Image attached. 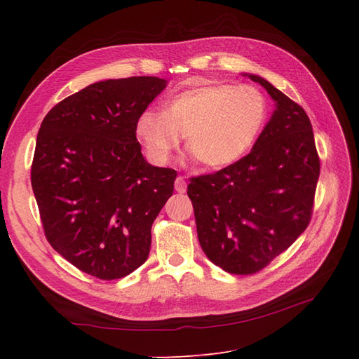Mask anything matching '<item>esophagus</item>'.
Instances as JSON below:
<instances>
[{
	"label": "esophagus",
	"mask_w": 359,
	"mask_h": 359,
	"mask_svg": "<svg viewBox=\"0 0 359 359\" xmlns=\"http://www.w3.org/2000/svg\"><path fill=\"white\" fill-rule=\"evenodd\" d=\"M174 188H175V191H177V193H185L187 191V182H185L184 177H182V175H179V177L175 179Z\"/></svg>",
	"instance_id": "obj_1"
}]
</instances>
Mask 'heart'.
Instances as JSON below:
<instances>
[{
  "label": "heart",
  "mask_w": 359,
  "mask_h": 359,
  "mask_svg": "<svg viewBox=\"0 0 359 359\" xmlns=\"http://www.w3.org/2000/svg\"><path fill=\"white\" fill-rule=\"evenodd\" d=\"M266 116L269 103L257 88L201 85L174 95L165 111H143L135 135L152 163H166L185 135L188 149L203 166L220 170L248 154Z\"/></svg>",
  "instance_id": "obj_1"
}]
</instances>
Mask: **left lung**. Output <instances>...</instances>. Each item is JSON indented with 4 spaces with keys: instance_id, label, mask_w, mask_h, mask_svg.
Instances as JSON below:
<instances>
[{
    "instance_id": "left-lung-1",
    "label": "left lung",
    "mask_w": 359,
    "mask_h": 359,
    "mask_svg": "<svg viewBox=\"0 0 359 359\" xmlns=\"http://www.w3.org/2000/svg\"><path fill=\"white\" fill-rule=\"evenodd\" d=\"M274 111L250 154L215 174L191 179L197 238L210 261L234 274L262 270L306 230L319 158L299 104L256 74Z\"/></svg>"
}]
</instances>
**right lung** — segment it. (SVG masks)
Segmentation results:
<instances>
[{
  "label": "right lung",
  "instance_id": "add662e5",
  "mask_svg": "<svg viewBox=\"0 0 359 359\" xmlns=\"http://www.w3.org/2000/svg\"><path fill=\"white\" fill-rule=\"evenodd\" d=\"M166 85L97 81L53 106L38 131L30 179L46 238L90 276L125 278L148 259L177 172L144 160L135 121Z\"/></svg>",
  "mask_w": 359,
  "mask_h": 359
}]
</instances>
